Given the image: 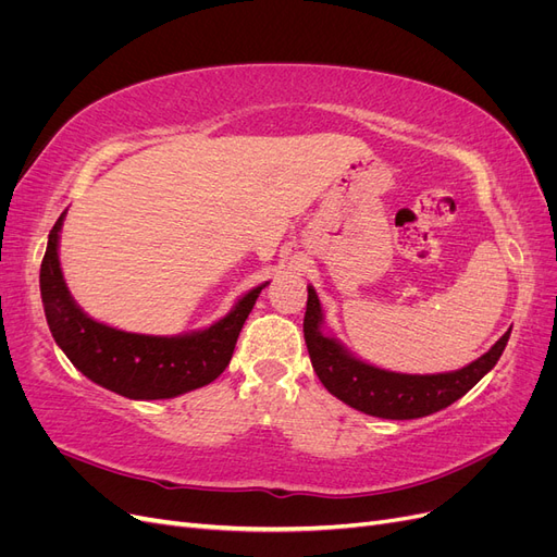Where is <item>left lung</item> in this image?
<instances>
[{
	"instance_id": "left-lung-1",
	"label": "left lung",
	"mask_w": 557,
	"mask_h": 557,
	"mask_svg": "<svg viewBox=\"0 0 557 557\" xmlns=\"http://www.w3.org/2000/svg\"><path fill=\"white\" fill-rule=\"evenodd\" d=\"M511 327L502 339L471 364L458 372L444 374H397L358 360L334 336L323 334V307L309 285L305 339L313 372L327 391L348 407L367 416L387 420H411L450 407L467 395L491 369L507 348Z\"/></svg>"
}]
</instances>
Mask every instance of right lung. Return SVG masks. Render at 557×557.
<instances>
[{"label": "right lung", "instance_id": "obj_1", "mask_svg": "<svg viewBox=\"0 0 557 557\" xmlns=\"http://www.w3.org/2000/svg\"><path fill=\"white\" fill-rule=\"evenodd\" d=\"M64 213L48 234L39 285L50 334L78 372L129 399H170L221 376L267 283L246 293L207 330L153 336L109 327L83 313L64 283L58 256Z\"/></svg>", "mask_w": 557, "mask_h": 557}]
</instances>
